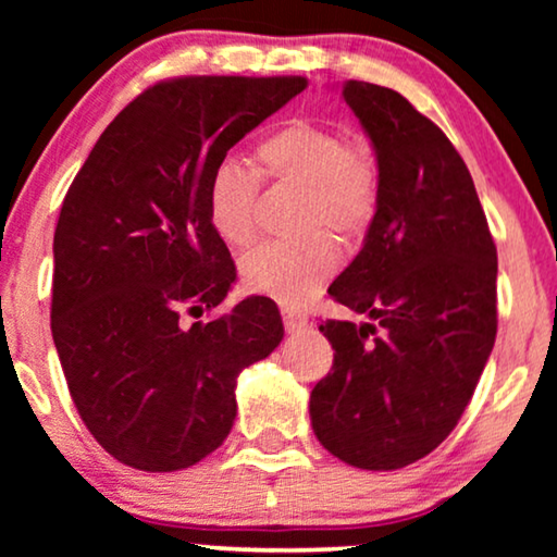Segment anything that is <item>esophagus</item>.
Returning a JSON list of instances; mask_svg holds the SVG:
<instances>
[{
    "label": "esophagus",
    "instance_id": "obj_1",
    "mask_svg": "<svg viewBox=\"0 0 557 557\" xmlns=\"http://www.w3.org/2000/svg\"><path fill=\"white\" fill-rule=\"evenodd\" d=\"M281 314H284V326H286L288 334H296V332L307 330V326H309V317L301 314V311L284 309V311H281Z\"/></svg>",
    "mask_w": 557,
    "mask_h": 557
}]
</instances>
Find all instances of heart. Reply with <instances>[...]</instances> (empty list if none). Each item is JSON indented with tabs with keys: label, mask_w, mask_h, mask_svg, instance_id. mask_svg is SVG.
Wrapping results in <instances>:
<instances>
[{
	"label": "heart",
	"mask_w": 557,
	"mask_h": 557,
	"mask_svg": "<svg viewBox=\"0 0 557 557\" xmlns=\"http://www.w3.org/2000/svg\"><path fill=\"white\" fill-rule=\"evenodd\" d=\"M256 172L278 187L299 189V246L258 248L243 263V278L253 294L281 307H304L322 292L337 271L334 243L319 231H332L342 240H355L368 231L380 202V166L375 149L362 136L347 139L339 128L319 121H292L256 147ZM256 174L238 164L215 166L208 182V212L215 233L231 248H248L258 235Z\"/></svg>",
	"instance_id": "heart-1"
}]
</instances>
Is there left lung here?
<instances>
[{
	"label": "left lung",
	"mask_w": 557,
	"mask_h": 557,
	"mask_svg": "<svg viewBox=\"0 0 557 557\" xmlns=\"http://www.w3.org/2000/svg\"><path fill=\"white\" fill-rule=\"evenodd\" d=\"M380 166V202L330 296L368 322L326 319L334 364L311 391L319 444L349 467L403 469L469 406L497 337V248L446 134L398 90L342 86Z\"/></svg>",
	"instance_id": "left-lung-1"
}]
</instances>
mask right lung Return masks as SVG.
<instances>
[{
	"label": "right lung",
	"mask_w": 557,
	"mask_h": 557,
	"mask_svg": "<svg viewBox=\"0 0 557 557\" xmlns=\"http://www.w3.org/2000/svg\"><path fill=\"white\" fill-rule=\"evenodd\" d=\"M307 88L301 75H185L106 126L60 208L50 330L83 423L141 471L202 461L235 421V380L284 339L276 304L248 296L210 322L235 263L208 212L231 147Z\"/></svg>",
	"instance_id": "1"
}]
</instances>
